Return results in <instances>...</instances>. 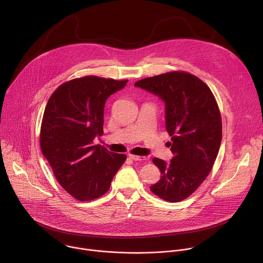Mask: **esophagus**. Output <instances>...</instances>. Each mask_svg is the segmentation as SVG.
<instances>
[{
  "label": "esophagus",
  "instance_id": "esophagus-1",
  "mask_svg": "<svg viewBox=\"0 0 263 263\" xmlns=\"http://www.w3.org/2000/svg\"><path fill=\"white\" fill-rule=\"evenodd\" d=\"M129 158L134 161H143L146 159V157H144V156H136V155H132V154H129Z\"/></svg>",
  "mask_w": 263,
  "mask_h": 263
}]
</instances>
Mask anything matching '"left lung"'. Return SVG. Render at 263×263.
<instances>
[{
  "label": "left lung",
  "instance_id": "obj_1",
  "mask_svg": "<svg viewBox=\"0 0 263 263\" xmlns=\"http://www.w3.org/2000/svg\"><path fill=\"white\" fill-rule=\"evenodd\" d=\"M157 96L165 106V128L174 157L154 158L160 180L149 187L168 202L190 197L210 173L221 142V119L210 88L198 77L171 71L134 84Z\"/></svg>",
  "mask_w": 263,
  "mask_h": 263
}]
</instances>
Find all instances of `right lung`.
<instances>
[{
    "label": "right lung",
    "mask_w": 263,
    "mask_h": 263,
    "mask_svg": "<svg viewBox=\"0 0 263 263\" xmlns=\"http://www.w3.org/2000/svg\"><path fill=\"white\" fill-rule=\"evenodd\" d=\"M127 82L86 76L63 83L48 101L41 129L42 152L59 184L79 201L106 194L127 159L125 154L92 143L103 134L106 100Z\"/></svg>",
    "instance_id": "1"
}]
</instances>
